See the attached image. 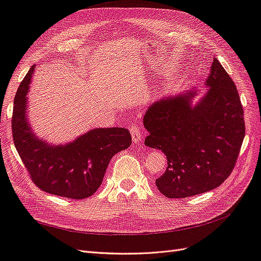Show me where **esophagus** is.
Instances as JSON below:
<instances>
[{
  "instance_id": "34e87169",
  "label": "esophagus",
  "mask_w": 261,
  "mask_h": 261,
  "mask_svg": "<svg viewBox=\"0 0 261 261\" xmlns=\"http://www.w3.org/2000/svg\"><path fill=\"white\" fill-rule=\"evenodd\" d=\"M130 133H132V138L135 144H140L141 139H143V134H141L140 128L138 125H132L130 126Z\"/></svg>"
}]
</instances>
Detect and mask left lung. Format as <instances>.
<instances>
[{
  "instance_id": "obj_1",
  "label": "left lung",
  "mask_w": 261,
  "mask_h": 261,
  "mask_svg": "<svg viewBox=\"0 0 261 261\" xmlns=\"http://www.w3.org/2000/svg\"><path fill=\"white\" fill-rule=\"evenodd\" d=\"M207 92L196 103V88L162 97L144 116L148 147L168 159L155 179L168 198H185L217 188L231 174L245 136L240 94L215 58L206 80Z\"/></svg>"
}]
</instances>
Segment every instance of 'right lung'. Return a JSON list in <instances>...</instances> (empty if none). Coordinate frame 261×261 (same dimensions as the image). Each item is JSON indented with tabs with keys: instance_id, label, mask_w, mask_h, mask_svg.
I'll return each mask as SVG.
<instances>
[{
	"instance_id": "add662e5",
	"label": "right lung",
	"mask_w": 261,
	"mask_h": 261,
	"mask_svg": "<svg viewBox=\"0 0 261 261\" xmlns=\"http://www.w3.org/2000/svg\"><path fill=\"white\" fill-rule=\"evenodd\" d=\"M34 70L35 65L14 99V145L39 188L70 199L87 198L100 187L112 156L130 146V134L122 127L93 128L64 145L39 138L27 117V94Z\"/></svg>"
}]
</instances>
